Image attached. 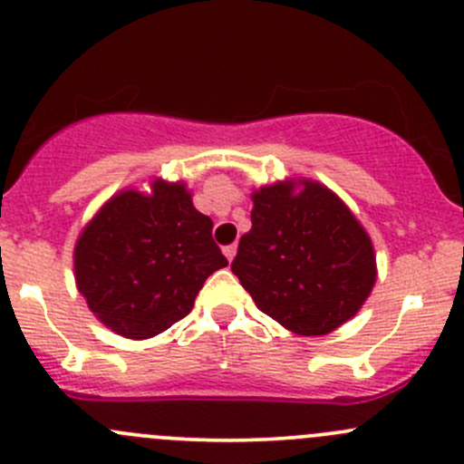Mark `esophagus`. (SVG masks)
Wrapping results in <instances>:
<instances>
[{"instance_id": "1", "label": "esophagus", "mask_w": 464, "mask_h": 464, "mask_svg": "<svg viewBox=\"0 0 464 464\" xmlns=\"http://www.w3.org/2000/svg\"><path fill=\"white\" fill-rule=\"evenodd\" d=\"M223 255H226L227 261H232L234 255H237V246H234V243H232V246H226V247H223Z\"/></svg>"}]
</instances>
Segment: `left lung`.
<instances>
[{
  "label": "left lung",
  "instance_id": "8db88e82",
  "mask_svg": "<svg viewBox=\"0 0 464 464\" xmlns=\"http://www.w3.org/2000/svg\"><path fill=\"white\" fill-rule=\"evenodd\" d=\"M252 230L232 272L256 308L297 335H326L355 317L375 284V252L351 209L322 183L252 194Z\"/></svg>",
  "mask_w": 464,
  "mask_h": 464
}]
</instances>
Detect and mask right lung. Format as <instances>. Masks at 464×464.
Instances as JSON below:
<instances>
[{
  "mask_svg": "<svg viewBox=\"0 0 464 464\" xmlns=\"http://www.w3.org/2000/svg\"><path fill=\"white\" fill-rule=\"evenodd\" d=\"M75 284L91 313L129 339H150L192 310L205 279L227 259L212 218L183 183L125 189L102 205L73 252Z\"/></svg>",
  "mask_w": 464,
  "mask_h": 464,
  "instance_id": "obj_1",
  "label": "right lung"
}]
</instances>
